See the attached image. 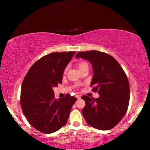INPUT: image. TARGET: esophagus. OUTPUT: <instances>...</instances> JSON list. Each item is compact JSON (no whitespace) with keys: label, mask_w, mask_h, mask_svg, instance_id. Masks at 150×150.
Masks as SVG:
<instances>
[{"label":"esophagus","mask_w":150,"mask_h":150,"mask_svg":"<svg viewBox=\"0 0 150 150\" xmlns=\"http://www.w3.org/2000/svg\"><path fill=\"white\" fill-rule=\"evenodd\" d=\"M75 97H76V98H77L79 99L80 98H81V96H80V95H77H77H75Z\"/></svg>","instance_id":"esophagus-1"}]
</instances>
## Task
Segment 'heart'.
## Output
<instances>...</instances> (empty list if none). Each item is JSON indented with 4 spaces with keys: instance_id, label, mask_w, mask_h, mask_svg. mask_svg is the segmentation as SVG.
Wrapping results in <instances>:
<instances>
[{
    "instance_id": "heart-1",
    "label": "heart",
    "mask_w": 150,
    "mask_h": 150,
    "mask_svg": "<svg viewBox=\"0 0 150 150\" xmlns=\"http://www.w3.org/2000/svg\"><path fill=\"white\" fill-rule=\"evenodd\" d=\"M84 65H87V64H86V63H84V62L80 63V64H79V69H80V68H81V67L84 66ZM65 72H66V70L64 71V73H65Z\"/></svg>"
}]
</instances>
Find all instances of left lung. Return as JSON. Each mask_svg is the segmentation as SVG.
<instances>
[{
  "instance_id": "left-lung-1",
  "label": "left lung",
  "mask_w": 150,
  "mask_h": 150,
  "mask_svg": "<svg viewBox=\"0 0 150 150\" xmlns=\"http://www.w3.org/2000/svg\"><path fill=\"white\" fill-rule=\"evenodd\" d=\"M76 58L89 61L94 71L91 86L99 94L98 98L82 96L86 102L82 114L90 126L98 130H109L119 123L127 111L130 86L123 69L108 54L96 50L80 52Z\"/></svg>"
}]
</instances>
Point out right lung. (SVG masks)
I'll return each mask as SVG.
<instances>
[{
	"instance_id": "add662e5",
	"label": "right lung",
	"mask_w": 150,
	"mask_h": 150,
	"mask_svg": "<svg viewBox=\"0 0 150 150\" xmlns=\"http://www.w3.org/2000/svg\"><path fill=\"white\" fill-rule=\"evenodd\" d=\"M75 52L45 55L34 63L22 82V111L29 124L43 133H52L64 126L77 100L69 94L56 99L53 90L62 83L63 72Z\"/></svg>"
}]
</instances>
